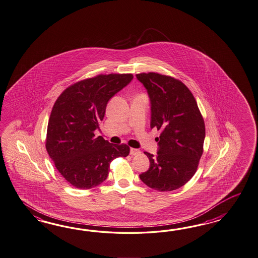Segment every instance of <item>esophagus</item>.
Returning a JSON list of instances; mask_svg holds the SVG:
<instances>
[{
  "label": "esophagus",
  "instance_id": "obj_1",
  "mask_svg": "<svg viewBox=\"0 0 258 258\" xmlns=\"http://www.w3.org/2000/svg\"><path fill=\"white\" fill-rule=\"evenodd\" d=\"M140 150H139V149H134V148H132L131 150H130V154L131 155H139V154H140Z\"/></svg>",
  "mask_w": 258,
  "mask_h": 258
}]
</instances>
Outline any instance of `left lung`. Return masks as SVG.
<instances>
[{
    "instance_id": "left-lung-1",
    "label": "left lung",
    "mask_w": 258,
    "mask_h": 258,
    "mask_svg": "<svg viewBox=\"0 0 258 258\" xmlns=\"http://www.w3.org/2000/svg\"><path fill=\"white\" fill-rule=\"evenodd\" d=\"M152 105L151 128L161 132L157 155L144 152L149 170L139 175L150 188L174 191L189 181L203 154L205 122L191 91L180 80L150 72L137 74Z\"/></svg>"
}]
</instances>
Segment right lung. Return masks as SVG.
I'll return each instance as SVG.
<instances>
[{
  "label": "right lung",
  "instance_id": "1",
  "mask_svg": "<svg viewBox=\"0 0 258 258\" xmlns=\"http://www.w3.org/2000/svg\"><path fill=\"white\" fill-rule=\"evenodd\" d=\"M132 74L98 75L67 88L48 119L46 149L57 170L79 189H91L108 176L111 161L126 157L130 148L113 145L94 131L105 117L106 104L130 83Z\"/></svg>",
  "mask_w": 258,
  "mask_h": 258
}]
</instances>
